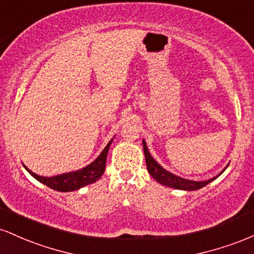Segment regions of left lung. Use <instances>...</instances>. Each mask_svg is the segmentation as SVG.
I'll return each mask as SVG.
<instances>
[{
	"mask_svg": "<svg viewBox=\"0 0 254 254\" xmlns=\"http://www.w3.org/2000/svg\"><path fill=\"white\" fill-rule=\"evenodd\" d=\"M143 151H144V156H145V164H147V168L148 172L150 173V176L159 182L162 185L168 186V188H173V189H178V190H186V191H194V190H199V189L204 188V186L208 185L209 183H211L212 180H215L218 176H221V173H223V171L218 174L217 177L211 178V179L205 180V182H194V180H189V179H184V178L177 177L174 174L170 173L168 171H166L165 168H162L155 160L151 157V155L148 151L147 144L143 141Z\"/></svg>",
	"mask_w": 254,
	"mask_h": 254,
	"instance_id": "8db88e82",
	"label": "left lung"
}]
</instances>
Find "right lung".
Returning a JSON list of instances; mask_svg holds the SVG:
<instances>
[{"instance_id":"1","label":"right lung","mask_w":254,"mask_h":254,"mask_svg":"<svg viewBox=\"0 0 254 254\" xmlns=\"http://www.w3.org/2000/svg\"><path fill=\"white\" fill-rule=\"evenodd\" d=\"M113 139H111L109 144L105 147V149L101 151V154L97 157L95 161L87 166V167L78 170L75 172H70V173H64L61 176L56 177H40L37 176L36 173L31 172L27 167H25L28 171V173L32 177L36 178L38 182L43 183L44 185L49 186L52 190H56L60 192H69L75 191L78 189L83 188V186L89 185V184L95 183L97 180L104 174L105 166H106V157L107 151L110 149V145L112 143Z\"/></svg>"}]
</instances>
